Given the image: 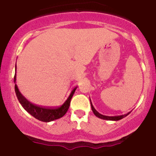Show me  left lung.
Masks as SVG:
<instances>
[{
    "mask_svg": "<svg viewBox=\"0 0 156 156\" xmlns=\"http://www.w3.org/2000/svg\"><path fill=\"white\" fill-rule=\"evenodd\" d=\"M90 103H91V107H92V110L93 113H94V115L96 116L97 117L100 118V119H105V120H112V121H118L119 120V119H122V118H124L126 117V116H128V114H130V112H128V114H123V115H119V116H111V117H109V116H105V115H103V114H100L99 112H98V111H96V109L94 108V106H93L92 102H91V99H90Z\"/></svg>",
    "mask_w": 156,
    "mask_h": 156,
    "instance_id": "obj_1",
    "label": "left lung"
}]
</instances>
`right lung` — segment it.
Instances as JSON below:
<instances>
[{
    "instance_id": "1",
    "label": "right lung",
    "mask_w": 156,
    "mask_h": 156,
    "mask_svg": "<svg viewBox=\"0 0 156 156\" xmlns=\"http://www.w3.org/2000/svg\"><path fill=\"white\" fill-rule=\"evenodd\" d=\"M16 70H17V66L15 65V72ZM14 81H15V83H16V73L15 74V78H14ZM76 89L77 87H75L73 89L69 96L68 97L67 101L64 102L61 106L55 108H48L39 106V105L34 104V103L28 101L20 92L17 84L15 85L16 95H17V99H18L21 105L23 107V108L27 112L29 113L31 116L35 117L36 119H39V120L42 122H51L57 119H59V118L63 117L64 114L67 113L68 108L69 107V104H70L71 99H72Z\"/></svg>"
}]
</instances>
